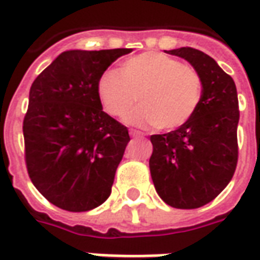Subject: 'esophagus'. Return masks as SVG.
<instances>
[{"mask_svg":"<svg viewBox=\"0 0 260 260\" xmlns=\"http://www.w3.org/2000/svg\"><path fill=\"white\" fill-rule=\"evenodd\" d=\"M128 133H130V136H132V137H143V133H141V132H139V130H133V128H132Z\"/></svg>","mask_w":260,"mask_h":260,"instance_id":"esophagus-1","label":"esophagus"}]
</instances>
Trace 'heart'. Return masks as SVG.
Segmentation results:
<instances>
[{
    "instance_id": "obj_1",
    "label": "heart",
    "mask_w": 260,
    "mask_h": 260,
    "mask_svg": "<svg viewBox=\"0 0 260 260\" xmlns=\"http://www.w3.org/2000/svg\"><path fill=\"white\" fill-rule=\"evenodd\" d=\"M96 92L104 109L134 124H152L158 130H175L190 120L203 96V81L192 66L165 53H141L110 68L99 77Z\"/></svg>"
}]
</instances>
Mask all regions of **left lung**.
<instances>
[{
    "label": "left lung",
    "mask_w": 260,
    "mask_h": 260,
    "mask_svg": "<svg viewBox=\"0 0 260 260\" xmlns=\"http://www.w3.org/2000/svg\"><path fill=\"white\" fill-rule=\"evenodd\" d=\"M199 71L203 96L183 126L152 134L150 172L156 193L175 209H198L214 200L233 179L238 162L237 86L214 58L192 47L167 51Z\"/></svg>",
    "instance_id": "obj_1"
}]
</instances>
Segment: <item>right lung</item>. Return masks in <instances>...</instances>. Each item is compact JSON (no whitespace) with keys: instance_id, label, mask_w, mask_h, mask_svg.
Wrapping results in <instances>:
<instances>
[{"instance_id":"add662e5","label":"right lung","mask_w":260,"mask_h":260,"mask_svg":"<svg viewBox=\"0 0 260 260\" xmlns=\"http://www.w3.org/2000/svg\"><path fill=\"white\" fill-rule=\"evenodd\" d=\"M130 51H64L30 86L23 119L27 174L60 209L88 211L110 196L130 136L104 112L96 84L112 62Z\"/></svg>"}]
</instances>
